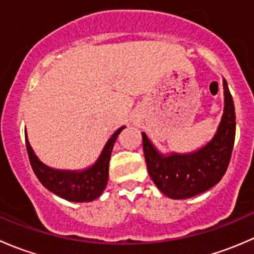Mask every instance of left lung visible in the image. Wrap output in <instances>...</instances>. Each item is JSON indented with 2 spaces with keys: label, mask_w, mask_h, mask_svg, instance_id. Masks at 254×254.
<instances>
[{
  "label": "left lung",
  "mask_w": 254,
  "mask_h": 254,
  "mask_svg": "<svg viewBox=\"0 0 254 254\" xmlns=\"http://www.w3.org/2000/svg\"><path fill=\"white\" fill-rule=\"evenodd\" d=\"M225 108L214 139L189 155H160L142 132L143 155L148 175L157 188L172 199H187L219 183L229 167L236 135V114L232 96L224 79Z\"/></svg>",
  "instance_id": "8db88e82"
}]
</instances>
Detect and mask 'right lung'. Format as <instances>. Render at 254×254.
I'll use <instances>...</instances> for the list:
<instances>
[{
    "label": "right lung",
    "instance_id": "add662e5",
    "mask_svg": "<svg viewBox=\"0 0 254 254\" xmlns=\"http://www.w3.org/2000/svg\"><path fill=\"white\" fill-rule=\"evenodd\" d=\"M125 127H122L114 132L108 140L103 152L99 156L98 161L88 170L81 172H70V171H59L49 168L43 165L33 152L25 132V146H27L28 157L30 166L40 183L53 191L56 195L70 201H92L98 198L106 189L108 182L109 160L118 135Z\"/></svg>",
    "mask_w": 254,
    "mask_h": 254
}]
</instances>
